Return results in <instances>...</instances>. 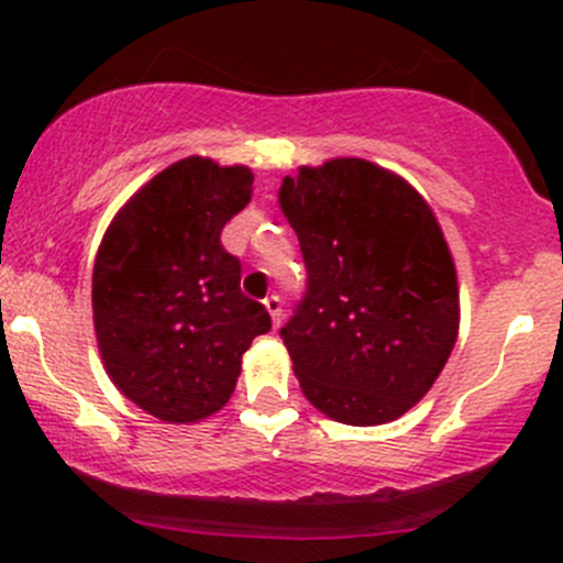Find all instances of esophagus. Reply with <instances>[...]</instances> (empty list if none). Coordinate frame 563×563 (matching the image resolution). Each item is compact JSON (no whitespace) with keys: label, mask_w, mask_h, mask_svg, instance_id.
<instances>
[{"label":"esophagus","mask_w":563,"mask_h":563,"mask_svg":"<svg viewBox=\"0 0 563 563\" xmlns=\"http://www.w3.org/2000/svg\"><path fill=\"white\" fill-rule=\"evenodd\" d=\"M264 308L269 310L272 323H275V327H280V321H283V302H280V297H275V294H272V297H266L264 299Z\"/></svg>","instance_id":"34e87169"}]
</instances>
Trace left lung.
<instances>
[{
	"mask_svg": "<svg viewBox=\"0 0 563 563\" xmlns=\"http://www.w3.org/2000/svg\"><path fill=\"white\" fill-rule=\"evenodd\" d=\"M277 201L308 266V294L280 329L305 397L356 428L402 417L460 329L457 269L433 209L362 157L302 166Z\"/></svg>",
	"mask_w": 563,
	"mask_h": 563,
	"instance_id": "left-lung-1",
	"label": "left lung"
}]
</instances>
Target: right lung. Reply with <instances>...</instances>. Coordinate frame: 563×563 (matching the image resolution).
<instances>
[{
	"label": "right lung",
	"mask_w": 563,
	"mask_h": 563,
	"mask_svg": "<svg viewBox=\"0 0 563 563\" xmlns=\"http://www.w3.org/2000/svg\"><path fill=\"white\" fill-rule=\"evenodd\" d=\"M253 196L247 166L192 155L113 214L92 272V318L113 387L168 424L209 419L272 318L240 288L220 231Z\"/></svg>",
	"instance_id": "add662e5"
}]
</instances>
